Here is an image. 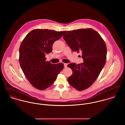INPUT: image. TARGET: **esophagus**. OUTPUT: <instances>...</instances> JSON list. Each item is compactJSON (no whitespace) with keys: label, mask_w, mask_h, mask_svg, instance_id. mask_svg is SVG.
Segmentation results:
<instances>
[{"label":"esophagus","mask_w":125,"mask_h":125,"mask_svg":"<svg viewBox=\"0 0 125 125\" xmlns=\"http://www.w3.org/2000/svg\"><path fill=\"white\" fill-rule=\"evenodd\" d=\"M64 67H67V63H64Z\"/></svg>","instance_id":"obj_1"}]
</instances>
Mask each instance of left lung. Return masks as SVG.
<instances>
[{"label":"left lung","instance_id":"obj_1","mask_svg":"<svg viewBox=\"0 0 125 125\" xmlns=\"http://www.w3.org/2000/svg\"><path fill=\"white\" fill-rule=\"evenodd\" d=\"M63 38L73 52H81L84 62L67 66L73 73L68 78L73 87L81 91L95 81L105 63L107 48L101 36L91 28L64 31Z\"/></svg>","mask_w":125,"mask_h":125}]
</instances>
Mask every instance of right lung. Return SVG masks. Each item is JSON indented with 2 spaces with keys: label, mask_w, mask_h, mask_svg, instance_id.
<instances>
[{
  "label": "right lung",
  "mask_w": 125,
  "mask_h": 125,
  "mask_svg": "<svg viewBox=\"0 0 125 125\" xmlns=\"http://www.w3.org/2000/svg\"><path fill=\"white\" fill-rule=\"evenodd\" d=\"M63 31L36 29L29 32L22 40L19 49V62L26 78L39 90L50 87L55 81L64 65L46 61V54L52 50L54 42L60 39Z\"/></svg>",
  "instance_id": "right-lung-1"
}]
</instances>
